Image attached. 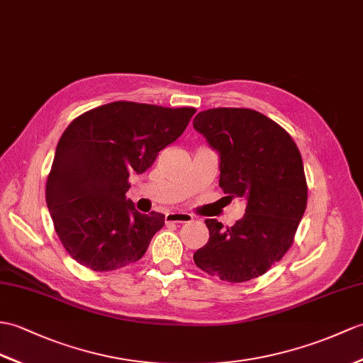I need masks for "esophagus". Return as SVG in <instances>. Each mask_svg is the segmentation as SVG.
Returning <instances> with one entry per match:
<instances>
[{
  "instance_id": "34e87169",
  "label": "esophagus",
  "mask_w": 363,
  "mask_h": 363,
  "mask_svg": "<svg viewBox=\"0 0 363 363\" xmlns=\"http://www.w3.org/2000/svg\"><path fill=\"white\" fill-rule=\"evenodd\" d=\"M193 221V216L190 213L185 212H168L165 215V223L172 224V223H190Z\"/></svg>"
}]
</instances>
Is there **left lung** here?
Masks as SVG:
<instances>
[{"label":"left lung","instance_id":"left-lung-1","mask_svg":"<svg viewBox=\"0 0 363 363\" xmlns=\"http://www.w3.org/2000/svg\"><path fill=\"white\" fill-rule=\"evenodd\" d=\"M193 128L220 155L225 198L246 201V213L232 227L206 220L210 237L193 259L220 280L249 281L292 246L308 202L301 155L289 133L254 109H207Z\"/></svg>","mask_w":363,"mask_h":363}]
</instances>
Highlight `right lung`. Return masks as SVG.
<instances>
[{
  "instance_id": "obj_1",
  "label": "right lung",
  "mask_w": 363,
  "mask_h": 363,
  "mask_svg": "<svg viewBox=\"0 0 363 363\" xmlns=\"http://www.w3.org/2000/svg\"><path fill=\"white\" fill-rule=\"evenodd\" d=\"M195 113V108L113 102L69 123L48 176L46 204L58 238L77 263L108 272L143 257L165 216L134 208L125 196L128 178L147 172Z\"/></svg>"
}]
</instances>
